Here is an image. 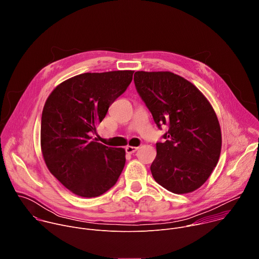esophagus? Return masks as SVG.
I'll return each instance as SVG.
<instances>
[{
	"label": "esophagus",
	"instance_id": "esophagus-1",
	"mask_svg": "<svg viewBox=\"0 0 259 259\" xmlns=\"http://www.w3.org/2000/svg\"><path fill=\"white\" fill-rule=\"evenodd\" d=\"M125 150H126V153H127V154H133V153H135V152L138 150V147H136V146H131V145H127V146L125 147Z\"/></svg>",
	"mask_w": 259,
	"mask_h": 259
}]
</instances>
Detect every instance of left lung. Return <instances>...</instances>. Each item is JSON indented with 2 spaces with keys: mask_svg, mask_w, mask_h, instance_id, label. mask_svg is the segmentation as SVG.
Wrapping results in <instances>:
<instances>
[{
  "mask_svg": "<svg viewBox=\"0 0 259 259\" xmlns=\"http://www.w3.org/2000/svg\"><path fill=\"white\" fill-rule=\"evenodd\" d=\"M137 92L161 129L151 171L155 180L174 194L198 190L211 175L221 152V130L214 109L191 82L171 71H136Z\"/></svg>",
  "mask_w": 259,
  "mask_h": 259,
  "instance_id": "1",
  "label": "left lung"
}]
</instances>
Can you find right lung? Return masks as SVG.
<instances>
[{
  "mask_svg": "<svg viewBox=\"0 0 259 259\" xmlns=\"http://www.w3.org/2000/svg\"><path fill=\"white\" fill-rule=\"evenodd\" d=\"M133 72L81 73L48 96L42 113L41 150L51 174L72 194L98 197L121 175L125 150L99 143L92 134L109 105L130 85Z\"/></svg>",
  "mask_w": 259,
  "mask_h": 259,
  "instance_id": "right-lung-1",
  "label": "right lung"
}]
</instances>
